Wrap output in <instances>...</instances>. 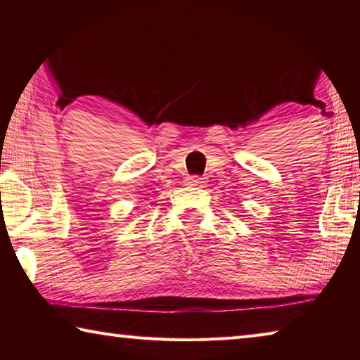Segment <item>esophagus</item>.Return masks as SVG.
Listing matches in <instances>:
<instances>
[{"mask_svg":"<svg viewBox=\"0 0 360 360\" xmlns=\"http://www.w3.org/2000/svg\"><path fill=\"white\" fill-rule=\"evenodd\" d=\"M205 182V178H200V176H191V178H187V184L193 187H203Z\"/></svg>","mask_w":360,"mask_h":360,"instance_id":"1","label":"esophagus"}]
</instances>
